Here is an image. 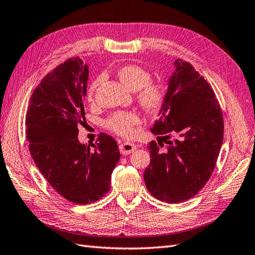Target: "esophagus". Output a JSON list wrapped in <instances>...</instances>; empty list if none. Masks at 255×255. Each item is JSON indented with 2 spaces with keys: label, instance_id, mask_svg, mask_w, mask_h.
Returning <instances> with one entry per match:
<instances>
[{
  "label": "esophagus",
  "instance_id": "34e87169",
  "mask_svg": "<svg viewBox=\"0 0 255 255\" xmlns=\"http://www.w3.org/2000/svg\"><path fill=\"white\" fill-rule=\"evenodd\" d=\"M135 149H137V145L133 143H130V142H123V143L120 145V151L124 155L130 154V153L134 152Z\"/></svg>",
  "mask_w": 255,
  "mask_h": 255
}]
</instances>
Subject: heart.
<instances>
[{
	"label": "heart",
	"mask_w": 255,
	"mask_h": 255,
	"mask_svg": "<svg viewBox=\"0 0 255 255\" xmlns=\"http://www.w3.org/2000/svg\"><path fill=\"white\" fill-rule=\"evenodd\" d=\"M116 75L129 90L137 91L135 97L142 109L149 113H157L163 109L166 102L167 89L161 81H151L152 75L149 70L139 65L128 64L118 68ZM101 82L102 77L93 80L89 89V101H93ZM140 123L141 117L137 112H115L106 120L105 125L113 132L128 138L134 133V128Z\"/></svg>",
	"instance_id": "heart-1"
}]
</instances>
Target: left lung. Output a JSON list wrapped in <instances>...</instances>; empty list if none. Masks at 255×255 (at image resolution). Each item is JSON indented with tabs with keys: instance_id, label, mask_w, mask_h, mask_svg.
Here are the masks:
<instances>
[{
	"instance_id": "obj_1",
	"label": "left lung",
	"mask_w": 255,
	"mask_h": 255,
	"mask_svg": "<svg viewBox=\"0 0 255 255\" xmlns=\"http://www.w3.org/2000/svg\"><path fill=\"white\" fill-rule=\"evenodd\" d=\"M174 65L166 102L151 128L158 137L147 145L151 162L143 174L153 197L171 204L189 200L205 186L224 137L223 113L209 82L190 63L176 60Z\"/></svg>"
}]
</instances>
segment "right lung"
Returning a JSON list of instances; mask_svg holds the SVG:
<instances>
[{"instance_id":"right-lung-1","label":"right lung","mask_w":255,"mask_h":255,"mask_svg":"<svg viewBox=\"0 0 255 255\" xmlns=\"http://www.w3.org/2000/svg\"><path fill=\"white\" fill-rule=\"evenodd\" d=\"M88 74V65L78 57L58 65L34 89L26 114L29 151L41 174L64 199L85 205L110 191L121 157L109 134L100 133L93 150L78 140Z\"/></svg>"}]
</instances>
